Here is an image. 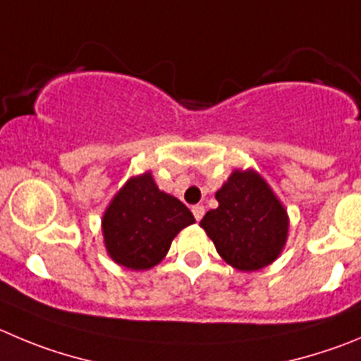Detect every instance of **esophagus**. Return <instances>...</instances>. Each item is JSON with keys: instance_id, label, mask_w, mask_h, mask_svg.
<instances>
[{"instance_id": "esophagus-1", "label": "esophagus", "mask_w": 361, "mask_h": 361, "mask_svg": "<svg viewBox=\"0 0 361 361\" xmlns=\"http://www.w3.org/2000/svg\"><path fill=\"white\" fill-rule=\"evenodd\" d=\"M192 214H194L196 221H201V219H203V215H204L203 204H194V207H192Z\"/></svg>"}]
</instances>
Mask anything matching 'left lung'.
I'll use <instances>...</instances> for the list:
<instances>
[{"instance_id": "obj_1", "label": "left lung", "mask_w": 361, "mask_h": 361, "mask_svg": "<svg viewBox=\"0 0 361 361\" xmlns=\"http://www.w3.org/2000/svg\"><path fill=\"white\" fill-rule=\"evenodd\" d=\"M219 207L201 221L215 249L238 271H258L281 252L287 212L255 171H235L215 194Z\"/></svg>"}]
</instances>
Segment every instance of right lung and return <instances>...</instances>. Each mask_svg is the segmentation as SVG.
<instances>
[{
	"label": "right lung",
	"instance_id": "obj_1",
	"mask_svg": "<svg viewBox=\"0 0 361 361\" xmlns=\"http://www.w3.org/2000/svg\"><path fill=\"white\" fill-rule=\"evenodd\" d=\"M192 222L190 210L158 190L146 173L131 178L104 212V245L119 265L146 271L167 255L173 238Z\"/></svg>",
	"mask_w": 361,
	"mask_h": 361
}]
</instances>
